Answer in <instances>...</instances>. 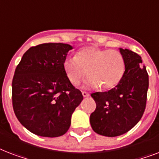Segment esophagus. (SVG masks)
<instances>
[{"instance_id":"esophagus-1","label":"esophagus","mask_w":159,"mask_h":159,"mask_svg":"<svg viewBox=\"0 0 159 159\" xmlns=\"http://www.w3.org/2000/svg\"><path fill=\"white\" fill-rule=\"evenodd\" d=\"M82 96H83L84 97H89V96H90L89 93H88V92H82Z\"/></svg>"}]
</instances>
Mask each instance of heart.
Instances as JSON below:
<instances>
[{"mask_svg": "<svg viewBox=\"0 0 159 159\" xmlns=\"http://www.w3.org/2000/svg\"><path fill=\"white\" fill-rule=\"evenodd\" d=\"M67 77L78 85L87 74L85 87L111 89L118 85L125 71L124 55L116 49H105L96 46L82 48L76 56L66 57L62 63Z\"/></svg>", "mask_w": 159, "mask_h": 159, "instance_id": "heart-1", "label": "heart"}]
</instances>
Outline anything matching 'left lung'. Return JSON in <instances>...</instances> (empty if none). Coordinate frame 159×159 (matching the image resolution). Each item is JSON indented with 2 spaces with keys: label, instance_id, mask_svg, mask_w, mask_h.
Instances as JSON below:
<instances>
[{
  "label": "left lung",
  "instance_id": "left-lung-1",
  "mask_svg": "<svg viewBox=\"0 0 159 159\" xmlns=\"http://www.w3.org/2000/svg\"><path fill=\"white\" fill-rule=\"evenodd\" d=\"M125 71L118 85L108 92H95L97 108L90 116L92 129L101 135L116 137L128 132L140 120L146 106L148 75L141 57L120 48Z\"/></svg>",
  "mask_w": 159,
  "mask_h": 159
}]
</instances>
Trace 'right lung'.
<instances>
[{
    "label": "right lung",
    "mask_w": 159,
    "mask_h": 159,
    "mask_svg": "<svg viewBox=\"0 0 159 159\" xmlns=\"http://www.w3.org/2000/svg\"><path fill=\"white\" fill-rule=\"evenodd\" d=\"M69 44L48 43L24 53L12 81V104L16 117L31 133L58 137L70 127L75 109L83 100L65 74L62 63Z\"/></svg>",
    "instance_id": "obj_1"
}]
</instances>
